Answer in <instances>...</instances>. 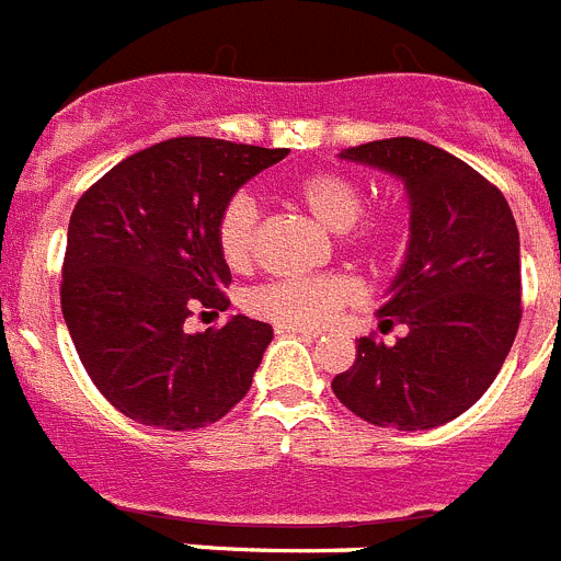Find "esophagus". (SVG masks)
Returning a JSON list of instances; mask_svg holds the SVG:
<instances>
[{
  "instance_id": "esophagus-1",
  "label": "esophagus",
  "mask_w": 561,
  "mask_h": 561,
  "mask_svg": "<svg viewBox=\"0 0 561 561\" xmlns=\"http://www.w3.org/2000/svg\"><path fill=\"white\" fill-rule=\"evenodd\" d=\"M277 334H300V336H309V340H314V336H320V331L314 329H300V325H275Z\"/></svg>"
}]
</instances>
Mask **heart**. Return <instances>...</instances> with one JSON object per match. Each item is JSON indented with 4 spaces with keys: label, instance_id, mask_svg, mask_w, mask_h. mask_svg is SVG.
I'll return each instance as SVG.
<instances>
[{
    "label": "heart",
    "instance_id": "b5f03b06",
    "mask_svg": "<svg viewBox=\"0 0 561 561\" xmlns=\"http://www.w3.org/2000/svg\"><path fill=\"white\" fill-rule=\"evenodd\" d=\"M291 193L320 225L334 232L348 230L354 244L374 247L381 238L379 221L359 225L362 187L345 173H306L291 185ZM255 236L257 205L250 193L241 191L221 207L219 227H216L219 252L232 270H244L250 264L255 255ZM351 291H354L351 284L340 275L291 277V280H277V284L257 289L252 295V309L280 325L314 329V325H323L340 306L348 304Z\"/></svg>",
    "mask_w": 561,
    "mask_h": 561
}]
</instances>
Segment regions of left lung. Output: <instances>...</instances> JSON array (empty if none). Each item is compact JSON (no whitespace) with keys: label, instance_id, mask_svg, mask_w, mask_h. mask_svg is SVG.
<instances>
[{"label":"left lung","instance_id":"8db88e82","mask_svg":"<svg viewBox=\"0 0 561 561\" xmlns=\"http://www.w3.org/2000/svg\"><path fill=\"white\" fill-rule=\"evenodd\" d=\"M342 160L401 180L410 241L381 323L396 345L362 336L336 399L376 427L433 430L489 390L519 329V232L503 193L458 157L415 137L365 142Z\"/></svg>","mask_w":561,"mask_h":561}]
</instances>
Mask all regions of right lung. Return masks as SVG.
Listing matches in <instances>:
<instances>
[{"label": "right lung", "instance_id": "obj_1", "mask_svg": "<svg viewBox=\"0 0 561 561\" xmlns=\"http://www.w3.org/2000/svg\"><path fill=\"white\" fill-rule=\"evenodd\" d=\"M289 148L173 137L131 153L78 199L61 311L89 379L146 427L196 430L244 399L272 325L244 314L187 334L193 311H225L221 207Z\"/></svg>", "mask_w": 561, "mask_h": 561}]
</instances>
